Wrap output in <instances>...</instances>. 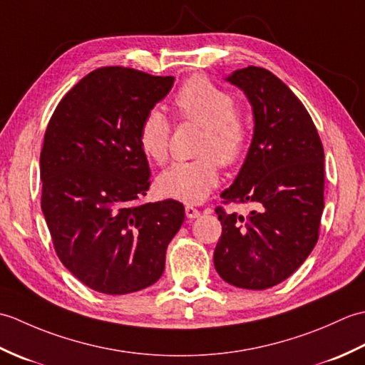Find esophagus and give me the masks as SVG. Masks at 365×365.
I'll use <instances>...</instances> for the list:
<instances>
[{
    "instance_id": "esophagus-1",
    "label": "esophagus",
    "mask_w": 365,
    "mask_h": 365,
    "mask_svg": "<svg viewBox=\"0 0 365 365\" xmlns=\"http://www.w3.org/2000/svg\"><path fill=\"white\" fill-rule=\"evenodd\" d=\"M185 213H187V218H190V220H195V218H199V216H200V212L192 205L185 207Z\"/></svg>"
}]
</instances>
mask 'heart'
<instances>
[{
  "label": "heart",
  "mask_w": 365,
  "mask_h": 365,
  "mask_svg": "<svg viewBox=\"0 0 365 365\" xmlns=\"http://www.w3.org/2000/svg\"><path fill=\"white\" fill-rule=\"evenodd\" d=\"M178 119L195 122L205 128L197 153L202 157L170 165L160 175L158 185L165 195L183 202L197 204L220 183V163L237 166L243 160L250 128L242 108L234 97L204 75L185 81L174 97ZM173 123L157 108L147 111L138 130V141L152 161L163 165L169 157Z\"/></svg>",
  "instance_id": "heart-1"
}]
</instances>
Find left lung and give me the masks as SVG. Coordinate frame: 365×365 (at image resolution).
I'll return each mask as SVG.
<instances>
[{
    "label": "left lung",
    "mask_w": 365,
    "mask_h": 365,
    "mask_svg": "<svg viewBox=\"0 0 365 365\" xmlns=\"http://www.w3.org/2000/svg\"><path fill=\"white\" fill-rule=\"evenodd\" d=\"M227 81L250 98L254 136L222 204H251L247 215L216 207L222 234L218 274L238 289L265 290L285 281L319 242L324 207V152L301 100L267 68L247 66Z\"/></svg>",
    "instance_id": "8db88e82"
}]
</instances>
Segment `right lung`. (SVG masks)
<instances>
[{
	"instance_id": "add662e5",
	"label": "right lung",
	"mask_w": 365,
	"mask_h": 365,
	"mask_svg": "<svg viewBox=\"0 0 365 365\" xmlns=\"http://www.w3.org/2000/svg\"><path fill=\"white\" fill-rule=\"evenodd\" d=\"M174 76L100 67L54 110L41 152L42 212L54 251L89 289L125 294L155 284L185 220L174 199L145 204L150 169L138 141Z\"/></svg>"
}]
</instances>
